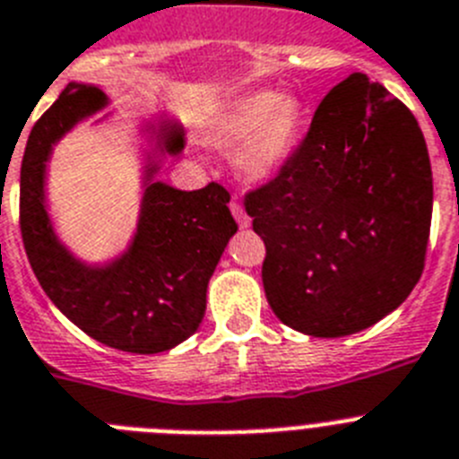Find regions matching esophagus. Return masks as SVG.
<instances>
[{
    "mask_svg": "<svg viewBox=\"0 0 459 459\" xmlns=\"http://www.w3.org/2000/svg\"><path fill=\"white\" fill-rule=\"evenodd\" d=\"M230 212H233L235 221H238V226H240V229H249V224H252V219H249V214L245 212V207H242L240 203H238V201L230 203Z\"/></svg>",
    "mask_w": 459,
    "mask_h": 459,
    "instance_id": "34e87169",
    "label": "esophagus"
}]
</instances>
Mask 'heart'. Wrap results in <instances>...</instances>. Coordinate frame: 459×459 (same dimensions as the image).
Here are the masks:
<instances>
[{
    "mask_svg": "<svg viewBox=\"0 0 459 459\" xmlns=\"http://www.w3.org/2000/svg\"><path fill=\"white\" fill-rule=\"evenodd\" d=\"M302 108L293 94L256 91L242 97L207 131V143L238 147V169L249 180H265L286 161L300 131Z\"/></svg>",
    "mask_w": 459,
    "mask_h": 459,
    "instance_id": "heart-1",
    "label": "heart"
}]
</instances>
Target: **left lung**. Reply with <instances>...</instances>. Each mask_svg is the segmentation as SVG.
I'll list each match as a JSON object with an SVG mask.
<instances>
[{
  "instance_id": "left-lung-1",
  "label": "left lung",
  "mask_w": 459,
  "mask_h": 459,
  "mask_svg": "<svg viewBox=\"0 0 459 459\" xmlns=\"http://www.w3.org/2000/svg\"><path fill=\"white\" fill-rule=\"evenodd\" d=\"M263 289L289 328L344 337L406 300L432 224V169L411 110L365 74L334 85L305 141L245 196Z\"/></svg>"
}]
</instances>
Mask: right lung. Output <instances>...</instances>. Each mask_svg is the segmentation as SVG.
<instances>
[{"mask_svg":"<svg viewBox=\"0 0 459 459\" xmlns=\"http://www.w3.org/2000/svg\"><path fill=\"white\" fill-rule=\"evenodd\" d=\"M108 106L99 87L69 82L31 126L20 169V230L46 296L91 340L126 353H161L196 333L205 316L207 281L238 230L229 191L217 182L180 191L145 170L134 242L106 265H87L57 240L46 210V161L81 119ZM166 154L185 150L180 122L152 126Z\"/></svg>","mask_w":459,"mask_h":459,"instance_id":"1","label":"right lung"}]
</instances>
